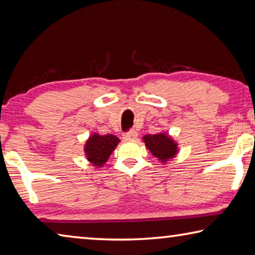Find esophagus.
Returning a JSON list of instances; mask_svg holds the SVG:
<instances>
[{
  "label": "esophagus",
  "instance_id": "obj_1",
  "mask_svg": "<svg viewBox=\"0 0 255 255\" xmlns=\"http://www.w3.org/2000/svg\"><path fill=\"white\" fill-rule=\"evenodd\" d=\"M137 136H138V133L135 130H130V131L124 132L123 138L126 140H136Z\"/></svg>",
  "mask_w": 255,
  "mask_h": 255
}]
</instances>
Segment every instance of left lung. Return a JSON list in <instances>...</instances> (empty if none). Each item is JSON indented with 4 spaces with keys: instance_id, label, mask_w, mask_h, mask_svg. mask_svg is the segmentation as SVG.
<instances>
[{
    "instance_id": "8db88e82",
    "label": "left lung",
    "mask_w": 255,
    "mask_h": 255,
    "mask_svg": "<svg viewBox=\"0 0 255 255\" xmlns=\"http://www.w3.org/2000/svg\"><path fill=\"white\" fill-rule=\"evenodd\" d=\"M144 141L150 153L162 162H166L169 158L174 157L176 154V144L165 133L146 135L144 136Z\"/></svg>"
}]
</instances>
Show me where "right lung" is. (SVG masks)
<instances>
[{"label":"right lung","instance_id":"obj_1","mask_svg":"<svg viewBox=\"0 0 255 255\" xmlns=\"http://www.w3.org/2000/svg\"><path fill=\"white\" fill-rule=\"evenodd\" d=\"M119 141V138L111 133L102 136L94 133L85 144L86 157L94 165L101 166L108 161L112 150L116 148Z\"/></svg>","mask_w":255,"mask_h":255}]
</instances>
